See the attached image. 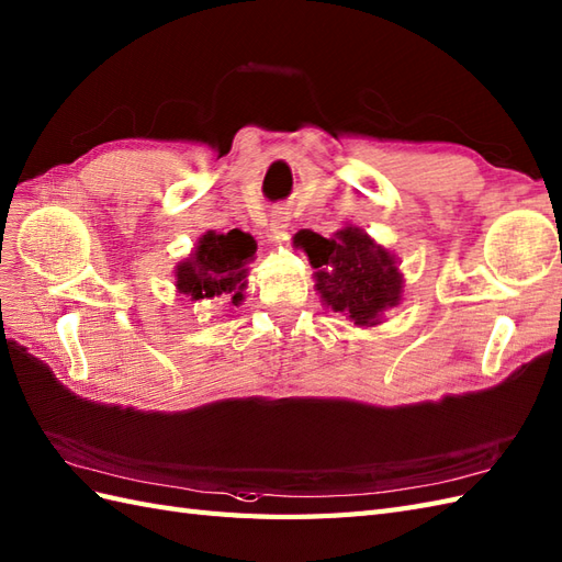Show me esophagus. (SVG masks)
Masks as SVG:
<instances>
[{
  "mask_svg": "<svg viewBox=\"0 0 562 562\" xmlns=\"http://www.w3.org/2000/svg\"><path fill=\"white\" fill-rule=\"evenodd\" d=\"M289 222H291V212L285 207H277L271 212V224H269V231L273 238H281L289 234Z\"/></svg>",
  "mask_w": 562,
  "mask_h": 562,
  "instance_id": "34e87169",
  "label": "esophagus"
}]
</instances>
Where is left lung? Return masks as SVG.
Masks as SVG:
<instances>
[{"label": "left lung", "instance_id": "1", "mask_svg": "<svg viewBox=\"0 0 562 562\" xmlns=\"http://www.w3.org/2000/svg\"><path fill=\"white\" fill-rule=\"evenodd\" d=\"M314 269V289L322 305L331 307L360 328L384 322V312L401 305L405 279L398 257L355 224L338 228L334 238L314 231L295 236Z\"/></svg>", "mask_w": 562, "mask_h": 562}]
</instances>
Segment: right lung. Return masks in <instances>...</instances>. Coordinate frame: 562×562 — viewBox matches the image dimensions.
I'll list each match as a JSON object with an SVG mask.
<instances>
[{"label":"right lung","mask_w":562,"mask_h":562,"mask_svg":"<svg viewBox=\"0 0 562 562\" xmlns=\"http://www.w3.org/2000/svg\"><path fill=\"white\" fill-rule=\"evenodd\" d=\"M255 238L238 228L228 234L207 231L193 252L176 265V291L193 303L228 295L231 303L240 305L248 291V265L255 259Z\"/></svg>","instance_id":"add662e5"}]
</instances>
